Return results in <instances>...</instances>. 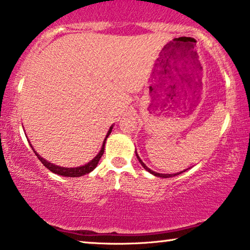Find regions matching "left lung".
Segmentation results:
<instances>
[{
  "mask_svg": "<svg viewBox=\"0 0 250 250\" xmlns=\"http://www.w3.org/2000/svg\"><path fill=\"white\" fill-rule=\"evenodd\" d=\"M136 156H137V158H138V161H139V163L141 164V165H143V167L146 170H148L149 173L150 174H152V175H155V176H157V177H164V178H167V177H173V176H176V175H178V174H181V173H183V172H185V170H183V172H181V173H177V174H159V173H156V172H154V170H151V169H149L148 167L145 165L144 164V162L141 161L140 159V157L139 156H138V154H137V151H136Z\"/></svg>",
  "mask_w": 250,
  "mask_h": 250,
  "instance_id": "1",
  "label": "left lung"
}]
</instances>
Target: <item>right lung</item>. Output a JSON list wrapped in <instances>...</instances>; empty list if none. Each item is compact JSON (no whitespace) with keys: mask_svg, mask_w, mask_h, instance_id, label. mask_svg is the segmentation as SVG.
Returning a JSON list of instances; mask_svg holds the SVG:
<instances>
[{"mask_svg":"<svg viewBox=\"0 0 250 250\" xmlns=\"http://www.w3.org/2000/svg\"><path fill=\"white\" fill-rule=\"evenodd\" d=\"M111 131H112V126H111L109 131H107V135H106V137H105V139H104V141H103V146H102L101 150H100L99 154L96 155L95 157L93 158L91 162L87 163V164H85L84 166L74 167V168H67V167H61V166L54 165V164L47 162L46 159H43L42 157H40V156L35 151V149H32V150L35 151V154H36L37 157H38L39 161L43 164V166L47 167V168L49 169L50 172H53V173H55V174H58V175H62V176H67V177H78V176H83V175H85V174L91 173L92 170L94 169L96 166H98L99 161H100V159H101L103 152H104V146H105V140H106V138L109 137ZM31 148H32V146H31Z\"/></svg>","mask_w":250,"mask_h":250,"instance_id":"1","label":"right lung"}]
</instances>
